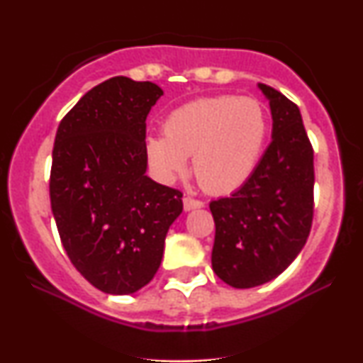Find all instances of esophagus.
Segmentation results:
<instances>
[{
  "mask_svg": "<svg viewBox=\"0 0 363 363\" xmlns=\"http://www.w3.org/2000/svg\"><path fill=\"white\" fill-rule=\"evenodd\" d=\"M205 206V201H201V199H196L193 196H186L184 198V210L189 211V210H196V208H203Z\"/></svg>",
  "mask_w": 363,
  "mask_h": 363,
  "instance_id": "1",
  "label": "esophagus"
}]
</instances>
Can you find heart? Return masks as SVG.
Masks as SVG:
<instances>
[{"label":"heart","mask_w":363,"mask_h":363,"mask_svg":"<svg viewBox=\"0 0 363 363\" xmlns=\"http://www.w3.org/2000/svg\"><path fill=\"white\" fill-rule=\"evenodd\" d=\"M164 136L147 141V153L165 181L182 176L187 157L203 189L232 193L252 176L268 138V116L251 97L216 95L174 109L164 121Z\"/></svg>","instance_id":"1"}]
</instances>
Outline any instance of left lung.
Returning a JSON list of instances; mask_svg holds the SVG:
<instances>
[{
    "mask_svg": "<svg viewBox=\"0 0 363 363\" xmlns=\"http://www.w3.org/2000/svg\"><path fill=\"white\" fill-rule=\"evenodd\" d=\"M273 140L252 176L228 198L210 203L213 272L235 289L281 274L298 256L314 218V148L297 104L269 85Z\"/></svg>",
    "mask_w": 363,
    "mask_h": 363,
    "instance_id": "8db88e82",
    "label": "left lung"
}]
</instances>
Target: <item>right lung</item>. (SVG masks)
I'll return each mask as SVG.
<instances>
[{
  "mask_svg": "<svg viewBox=\"0 0 363 363\" xmlns=\"http://www.w3.org/2000/svg\"><path fill=\"white\" fill-rule=\"evenodd\" d=\"M164 91L114 77L61 119L49 194L62 247L95 289L135 294L152 281L182 193L145 176L147 116Z\"/></svg>",
  "mask_w": 363,
  "mask_h": 363,
  "instance_id": "obj_1",
  "label": "right lung"
}]
</instances>
